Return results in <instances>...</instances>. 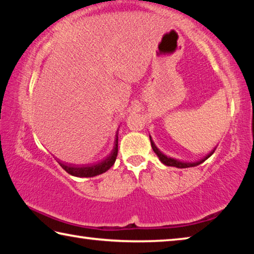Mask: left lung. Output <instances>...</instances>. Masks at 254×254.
Here are the masks:
<instances>
[{"label":"left lung","mask_w":254,"mask_h":254,"mask_svg":"<svg viewBox=\"0 0 254 254\" xmlns=\"http://www.w3.org/2000/svg\"><path fill=\"white\" fill-rule=\"evenodd\" d=\"M150 141H151V147H152V149H153V151L156 152V154L159 157V159H160V161H161L162 163H165L166 166L177 167V168H189V167L198 166V165H200L201 162H204V161L206 160V159H208L210 156H212V154L215 152V150H216V149H214L213 151H210V152L207 154V156L201 159V160H199V161H196V162H183V161H178V160H176V159L168 158L167 156H165V154L161 153V151H159V149L156 147V145H154L153 141L151 140V137H150Z\"/></svg>","instance_id":"8db88e82"}]
</instances>
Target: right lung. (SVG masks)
<instances>
[{"mask_svg": "<svg viewBox=\"0 0 254 254\" xmlns=\"http://www.w3.org/2000/svg\"><path fill=\"white\" fill-rule=\"evenodd\" d=\"M118 143H119V128L117 134H115L114 140V147L112 149L111 153L106 158L103 159L102 161H98L93 165H68V163H64L58 161L60 166L63 167V169L67 171L68 174L71 176H76V177H94V176L101 175L105 171L109 170L112 166L114 165L115 160H117L118 156Z\"/></svg>", "mask_w": 254, "mask_h": 254, "instance_id": "right-lung-1", "label": "right lung"}]
</instances>
